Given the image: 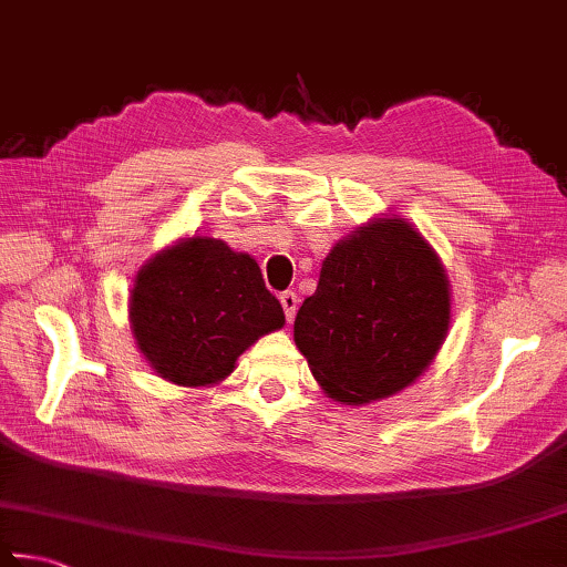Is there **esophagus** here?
Returning a JSON list of instances; mask_svg holds the SVG:
<instances>
[{"instance_id":"34e87169","label":"esophagus","mask_w":567,"mask_h":567,"mask_svg":"<svg viewBox=\"0 0 567 567\" xmlns=\"http://www.w3.org/2000/svg\"><path fill=\"white\" fill-rule=\"evenodd\" d=\"M297 295L292 292V290H287V292H282L280 295V305H282V310H285V317H287V322H292L295 319V315H297Z\"/></svg>"}]
</instances>
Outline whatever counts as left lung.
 Listing matches in <instances>:
<instances>
[{"label":"left lung","instance_id":"1","mask_svg":"<svg viewBox=\"0 0 567 567\" xmlns=\"http://www.w3.org/2000/svg\"><path fill=\"white\" fill-rule=\"evenodd\" d=\"M449 280L429 243L399 218L374 220L324 257L295 342L329 396L369 404L409 386L444 344Z\"/></svg>","mask_w":567,"mask_h":567}]
</instances>
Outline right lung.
I'll return each instance as SVG.
<instances>
[{"instance_id": "1", "label": "right lung", "mask_w": 567, "mask_h": 567, "mask_svg": "<svg viewBox=\"0 0 567 567\" xmlns=\"http://www.w3.org/2000/svg\"><path fill=\"white\" fill-rule=\"evenodd\" d=\"M128 310L143 357L181 386L220 382L255 339L285 324L252 257L213 238H188L143 265Z\"/></svg>"}]
</instances>
